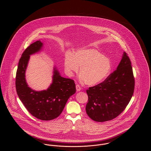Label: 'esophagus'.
<instances>
[{"instance_id": "obj_1", "label": "esophagus", "mask_w": 151, "mask_h": 151, "mask_svg": "<svg viewBox=\"0 0 151 151\" xmlns=\"http://www.w3.org/2000/svg\"><path fill=\"white\" fill-rule=\"evenodd\" d=\"M76 91H77L78 92H79V91H81V87L78 84V85L76 86Z\"/></svg>"}]
</instances>
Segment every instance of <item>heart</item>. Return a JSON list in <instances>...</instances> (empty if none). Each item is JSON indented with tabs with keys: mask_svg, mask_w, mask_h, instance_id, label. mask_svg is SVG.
<instances>
[{
	"mask_svg": "<svg viewBox=\"0 0 151 151\" xmlns=\"http://www.w3.org/2000/svg\"><path fill=\"white\" fill-rule=\"evenodd\" d=\"M64 66L65 73L72 77L78 72L79 78L89 86L100 84L110 75L112 65L109 58L94 49H80L73 54L67 52Z\"/></svg>",
	"mask_w": 151,
	"mask_h": 151,
	"instance_id": "1",
	"label": "heart"
}]
</instances>
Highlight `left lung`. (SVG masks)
<instances>
[{
	"label": "left lung",
	"instance_id": "left-lung-1",
	"mask_svg": "<svg viewBox=\"0 0 151 151\" xmlns=\"http://www.w3.org/2000/svg\"><path fill=\"white\" fill-rule=\"evenodd\" d=\"M135 80L131 63L123 52L116 70L102 83L86 90V114L94 121L111 120L129 104L134 93Z\"/></svg>",
	"mask_w": 151,
	"mask_h": 151
}]
</instances>
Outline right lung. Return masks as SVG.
Listing matches in <instances>:
<instances>
[{
  "label": "right lung",
  "mask_w": 151,
  "mask_h": 151,
  "mask_svg": "<svg viewBox=\"0 0 151 151\" xmlns=\"http://www.w3.org/2000/svg\"><path fill=\"white\" fill-rule=\"evenodd\" d=\"M43 43L37 41L32 43L22 54L16 76L17 95L29 113L42 121H49L60 115L68 99L75 93L76 86L72 79L63 78L54 66L52 83L46 90L37 91L29 87L25 72L30 56L42 50Z\"/></svg>",
  "instance_id": "add662e5"
}]
</instances>
